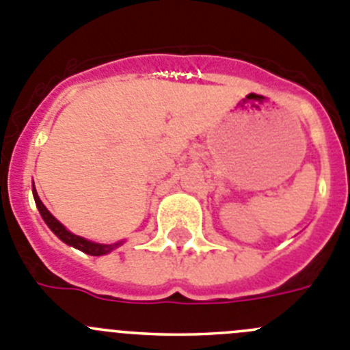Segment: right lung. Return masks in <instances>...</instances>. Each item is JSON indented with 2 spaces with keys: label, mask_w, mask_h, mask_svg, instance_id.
Masks as SVG:
<instances>
[{
  "label": "right lung",
  "mask_w": 350,
  "mask_h": 350,
  "mask_svg": "<svg viewBox=\"0 0 350 350\" xmlns=\"http://www.w3.org/2000/svg\"><path fill=\"white\" fill-rule=\"evenodd\" d=\"M33 195H34V202H36V207L38 211H40V214H42V218L45 219V223L49 225V228L52 230L53 234L57 235L59 239H61L62 242H66V244L73 245V247H77V250L83 251V253L90 254V256H100V254H106L109 253V251L115 247V245L111 244H96V242H90L87 241V239L83 237H78V235L71 234V232H68V230L64 228V226L61 225V223L57 221V219L53 218L52 214L49 213V209H46L45 206H43V202L40 200V197H38L36 190H34V185H33Z\"/></svg>",
  "instance_id": "add662e5"
}]
</instances>
